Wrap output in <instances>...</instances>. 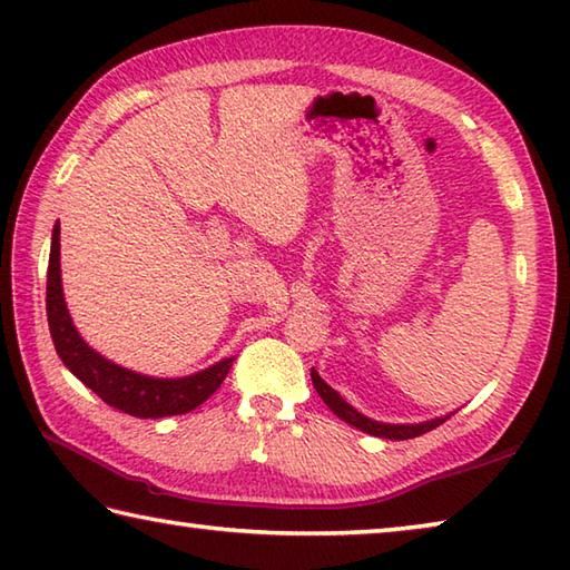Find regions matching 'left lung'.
Returning <instances> with one entry per match:
<instances>
[{"mask_svg": "<svg viewBox=\"0 0 570 570\" xmlns=\"http://www.w3.org/2000/svg\"><path fill=\"white\" fill-rule=\"evenodd\" d=\"M313 385L317 395L323 397V403L331 407V411L341 417V421L355 425L357 431L363 433H371L375 438H387V441H407V438H417L423 435L428 431H433V428H438L441 423H445V417H435V421H425V423H415V425H391V423H377V421H371V417H365L363 413H357L355 407L351 403H345L341 395H337V391H333L331 385H327L321 375H317V371L313 367Z\"/></svg>", "mask_w": 570, "mask_h": 570, "instance_id": "obj_1", "label": "left lung"}]
</instances>
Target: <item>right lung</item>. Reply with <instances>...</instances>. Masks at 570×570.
Returning <instances> with one entry per match:
<instances>
[{"label": "right lung", "mask_w": 570, "mask_h": 570, "mask_svg": "<svg viewBox=\"0 0 570 570\" xmlns=\"http://www.w3.org/2000/svg\"><path fill=\"white\" fill-rule=\"evenodd\" d=\"M47 321L57 355L62 363L82 381L89 391H95L107 405L135 417H165L183 415L203 405L233 367L235 357H225L207 371L187 377H149L122 365H115L99 353H95L69 317L62 295V275H59V223L52 233V249H49L47 267Z\"/></svg>", "instance_id": "add662e5"}]
</instances>
